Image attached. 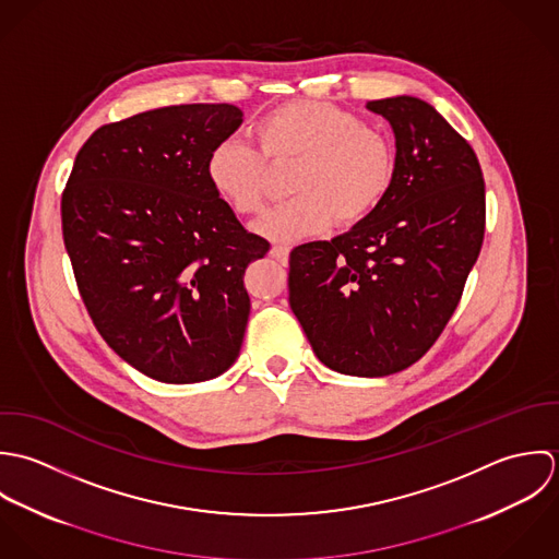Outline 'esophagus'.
<instances>
[{"instance_id":"obj_1","label":"esophagus","mask_w":559,"mask_h":559,"mask_svg":"<svg viewBox=\"0 0 559 559\" xmlns=\"http://www.w3.org/2000/svg\"><path fill=\"white\" fill-rule=\"evenodd\" d=\"M270 257L276 259V261H281V263H287V259H289V248L276 243V246L270 248Z\"/></svg>"}]
</instances>
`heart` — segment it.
<instances>
[{
    "instance_id": "obj_1",
    "label": "heart",
    "mask_w": 559,
    "mask_h": 559,
    "mask_svg": "<svg viewBox=\"0 0 559 559\" xmlns=\"http://www.w3.org/2000/svg\"><path fill=\"white\" fill-rule=\"evenodd\" d=\"M257 146L228 135L207 155V179L237 214L261 212L272 164L300 162L289 190L294 199L270 210L257 230L272 241L326 233L333 224L365 221L386 197L395 151L386 133L329 102L300 99L274 108L254 124Z\"/></svg>"
}]
</instances>
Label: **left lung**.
<instances>
[{
    "mask_svg": "<svg viewBox=\"0 0 559 559\" xmlns=\"http://www.w3.org/2000/svg\"><path fill=\"white\" fill-rule=\"evenodd\" d=\"M395 135L382 203L347 233L289 254V307L316 356L382 378L419 360L453 316L477 261L486 197L477 155L430 104L369 102Z\"/></svg>",
    "mask_w": 559,
    "mask_h": 559,
    "instance_id": "1",
    "label": "left lung"
}]
</instances>
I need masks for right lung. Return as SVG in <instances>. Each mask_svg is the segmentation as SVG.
<instances>
[{"instance_id": "1", "label": "right lung", "mask_w": 559, "mask_h": 559, "mask_svg": "<svg viewBox=\"0 0 559 559\" xmlns=\"http://www.w3.org/2000/svg\"><path fill=\"white\" fill-rule=\"evenodd\" d=\"M241 116L190 104L104 124L62 194L64 246L97 331L159 382L218 378L241 349L243 272L270 243L239 224L205 170Z\"/></svg>"}]
</instances>
